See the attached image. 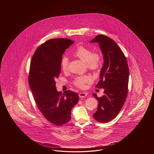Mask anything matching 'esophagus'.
<instances>
[{"mask_svg": "<svg viewBox=\"0 0 154 154\" xmlns=\"http://www.w3.org/2000/svg\"><path fill=\"white\" fill-rule=\"evenodd\" d=\"M87 95H87V93H86V92H80V93L79 94V97H80V98L85 97V96H86Z\"/></svg>", "mask_w": 154, "mask_h": 154, "instance_id": "1", "label": "esophagus"}]
</instances>
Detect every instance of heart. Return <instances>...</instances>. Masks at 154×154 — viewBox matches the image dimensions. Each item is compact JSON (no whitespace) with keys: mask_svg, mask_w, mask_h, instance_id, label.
Segmentation results:
<instances>
[{"mask_svg":"<svg viewBox=\"0 0 154 154\" xmlns=\"http://www.w3.org/2000/svg\"><path fill=\"white\" fill-rule=\"evenodd\" d=\"M73 56L85 62L88 68L91 70L98 69L101 62L100 54L97 52H92L91 50L84 46H79L72 53ZM60 67L63 71L66 72L68 69V58L63 57L60 61ZM92 81L91 77L88 75L78 76L75 79L74 84L79 88H82L86 83Z\"/></svg>","mask_w":154,"mask_h":154,"instance_id":"obj_1","label":"heart"}]
</instances>
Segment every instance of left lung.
Returning a JSON list of instances; mask_svg holds the SVG:
<instances>
[{"label":"left lung","instance_id":"obj_1","mask_svg":"<svg viewBox=\"0 0 154 154\" xmlns=\"http://www.w3.org/2000/svg\"><path fill=\"white\" fill-rule=\"evenodd\" d=\"M98 43L103 56L100 79L96 87L103 88L104 95L98 97L97 110L93 115L95 120L107 123L118 115L128 94L129 68L125 54L117 44L111 38L98 35L91 43Z\"/></svg>","mask_w":154,"mask_h":154}]
</instances>
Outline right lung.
Listing matches in <instances>:
<instances>
[{"instance_id": "1", "label": "right lung", "mask_w": 154, "mask_h": 154, "mask_svg": "<svg viewBox=\"0 0 154 154\" xmlns=\"http://www.w3.org/2000/svg\"><path fill=\"white\" fill-rule=\"evenodd\" d=\"M74 43L67 38L49 39L36 49L30 63L29 82L36 104L46 119L57 126L70 120L71 111L79 101L77 93L57 91L55 82L62 55Z\"/></svg>"}]
</instances>
